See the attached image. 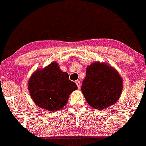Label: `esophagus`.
I'll return each mask as SVG.
<instances>
[{"label": "esophagus", "instance_id": "34e87169", "mask_svg": "<svg viewBox=\"0 0 146 146\" xmlns=\"http://www.w3.org/2000/svg\"><path fill=\"white\" fill-rule=\"evenodd\" d=\"M76 85H77V87H78V88H81V84H80V81H79V80H77V81H76Z\"/></svg>", "mask_w": 146, "mask_h": 146}]
</instances>
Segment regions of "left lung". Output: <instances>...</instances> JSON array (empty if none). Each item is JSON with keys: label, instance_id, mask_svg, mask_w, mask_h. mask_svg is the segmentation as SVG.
Masks as SVG:
<instances>
[{"label": "left lung", "instance_id": "1", "mask_svg": "<svg viewBox=\"0 0 146 146\" xmlns=\"http://www.w3.org/2000/svg\"><path fill=\"white\" fill-rule=\"evenodd\" d=\"M123 86V79L113 67L95 62L86 68L81 91L88 104L102 110L119 100Z\"/></svg>", "mask_w": 146, "mask_h": 146}]
</instances>
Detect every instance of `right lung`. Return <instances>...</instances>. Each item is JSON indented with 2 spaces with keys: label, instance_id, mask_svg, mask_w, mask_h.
Returning <instances> with one entry per match:
<instances>
[{
  "label": "right lung",
  "instance_id": "obj_1",
  "mask_svg": "<svg viewBox=\"0 0 146 146\" xmlns=\"http://www.w3.org/2000/svg\"><path fill=\"white\" fill-rule=\"evenodd\" d=\"M28 85L30 95L36 105L49 111L62 109L70 94L77 89L76 84L69 79L68 74L61 71L56 62L36 70L31 75Z\"/></svg>",
  "mask_w": 146,
  "mask_h": 146
}]
</instances>
